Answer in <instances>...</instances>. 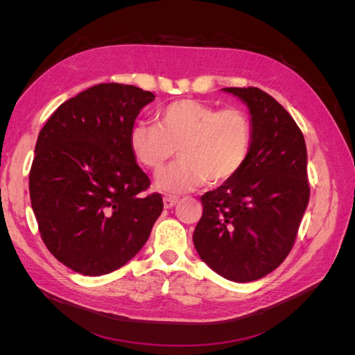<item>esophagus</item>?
<instances>
[{
  "instance_id": "esophagus-1",
  "label": "esophagus",
  "mask_w": 355,
  "mask_h": 355,
  "mask_svg": "<svg viewBox=\"0 0 355 355\" xmlns=\"http://www.w3.org/2000/svg\"><path fill=\"white\" fill-rule=\"evenodd\" d=\"M163 202H164V207L166 209H171L178 202V197L173 196H164L163 197Z\"/></svg>"
}]
</instances>
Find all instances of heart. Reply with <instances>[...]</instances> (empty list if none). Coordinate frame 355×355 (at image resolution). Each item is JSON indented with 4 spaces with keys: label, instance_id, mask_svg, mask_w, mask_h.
<instances>
[{
    "label": "heart",
    "instance_id": "heart-1",
    "mask_svg": "<svg viewBox=\"0 0 355 355\" xmlns=\"http://www.w3.org/2000/svg\"><path fill=\"white\" fill-rule=\"evenodd\" d=\"M157 124L137 123L130 130V149L146 168L158 171L178 155L180 161L161 171L157 187L166 192H187L220 185L239 173L252 146V123L240 108L219 110L196 99L164 106Z\"/></svg>",
    "mask_w": 355,
    "mask_h": 355
}]
</instances>
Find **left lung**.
Masks as SVG:
<instances>
[{"mask_svg": "<svg viewBox=\"0 0 355 355\" xmlns=\"http://www.w3.org/2000/svg\"><path fill=\"white\" fill-rule=\"evenodd\" d=\"M250 112L252 146L237 175L201 197L192 241L201 261L237 283L259 280L283 263L309 201L306 145L272 96L227 87Z\"/></svg>", "mask_w": 355, "mask_h": 355, "instance_id": "left-lung-1", "label": "left lung"}]
</instances>
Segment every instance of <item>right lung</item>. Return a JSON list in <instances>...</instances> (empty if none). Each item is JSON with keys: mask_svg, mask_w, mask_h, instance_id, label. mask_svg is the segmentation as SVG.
<instances>
[{"mask_svg": "<svg viewBox=\"0 0 355 355\" xmlns=\"http://www.w3.org/2000/svg\"><path fill=\"white\" fill-rule=\"evenodd\" d=\"M155 96L98 84L63 102L41 128L29 171L41 239L83 275L110 274L142 249L163 211L130 149L136 116Z\"/></svg>", "mask_w": 355, "mask_h": 355, "instance_id": "right-lung-1", "label": "right lung"}]
</instances>
